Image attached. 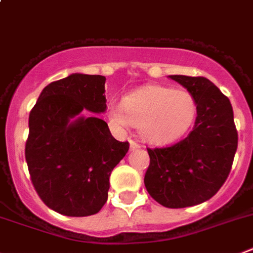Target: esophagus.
Masks as SVG:
<instances>
[{
	"label": "esophagus",
	"mask_w": 253,
	"mask_h": 253,
	"mask_svg": "<svg viewBox=\"0 0 253 253\" xmlns=\"http://www.w3.org/2000/svg\"><path fill=\"white\" fill-rule=\"evenodd\" d=\"M129 143H130V150H137V148L141 147V144L138 143V142H135L134 139H129Z\"/></svg>",
	"instance_id": "obj_1"
}]
</instances>
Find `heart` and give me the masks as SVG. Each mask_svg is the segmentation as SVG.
I'll use <instances>...</instances> for the list:
<instances>
[{"instance_id": "1", "label": "heart", "mask_w": 253, "mask_h": 253, "mask_svg": "<svg viewBox=\"0 0 253 253\" xmlns=\"http://www.w3.org/2000/svg\"><path fill=\"white\" fill-rule=\"evenodd\" d=\"M109 114L115 124L138 126L144 141L170 143L187 133L197 114V103L188 90L165 85H147L112 102Z\"/></svg>"}]
</instances>
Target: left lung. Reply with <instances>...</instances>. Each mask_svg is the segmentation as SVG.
<instances>
[{
	"instance_id": "left-lung-1",
	"label": "left lung",
	"mask_w": 253,
	"mask_h": 253,
	"mask_svg": "<svg viewBox=\"0 0 253 253\" xmlns=\"http://www.w3.org/2000/svg\"><path fill=\"white\" fill-rule=\"evenodd\" d=\"M197 103L193 129L178 143L147 148L150 166L144 185L151 197L169 209L210 200L225 183L238 146L229 98L204 77L170 75Z\"/></svg>"
}]
</instances>
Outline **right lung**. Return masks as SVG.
Returning a JSON list of instances; mask_svg holds the SVG:
<instances>
[{
	"label": "right lung",
	"instance_id": "right-lung-1",
	"mask_svg": "<svg viewBox=\"0 0 253 253\" xmlns=\"http://www.w3.org/2000/svg\"><path fill=\"white\" fill-rule=\"evenodd\" d=\"M106 78L71 74L49 83L29 114L25 160L41 200L65 216H89L107 201L110 175L129 150L102 119Z\"/></svg>",
	"mask_w": 253,
	"mask_h": 253
}]
</instances>
